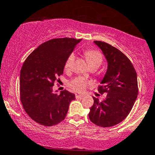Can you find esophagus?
<instances>
[{"label":"esophagus","mask_w":155,"mask_h":155,"mask_svg":"<svg viewBox=\"0 0 155 155\" xmlns=\"http://www.w3.org/2000/svg\"><path fill=\"white\" fill-rule=\"evenodd\" d=\"M82 97H83V95H82V94H76V99H80V98Z\"/></svg>","instance_id":"1"}]
</instances>
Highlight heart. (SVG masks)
Segmentation results:
<instances>
[{"label":"heart","mask_w":155,"mask_h":155,"mask_svg":"<svg viewBox=\"0 0 155 155\" xmlns=\"http://www.w3.org/2000/svg\"><path fill=\"white\" fill-rule=\"evenodd\" d=\"M85 56H86V60L89 63L91 68H96V69L99 68L102 64V60H103L102 53L98 50H93V49H89V50H86ZM75 58H76V56L73 53H71L68 55L64 64L66 70L69 71L72 69V66H73V63L75 61ZM89 85V81H87L85 78L82 77V76H78V77L74 78L68 82V86L72 90L77 92H83Z\"/></svg>","instance_id":"heart-1"}]
</instances>
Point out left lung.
<instances>
[{"label": "left lung", "mask_w": 155, "mask_h": 155, "mask_svg": "<svg viewBox=\"0 0 155 155\" xmlns=\"http://www.w3.org/2000/svg\"><path fill=\"white\" fill-rule=\"evenodd\" d=\"M94 43L108 61V69L99 86V93H107L100 102L93 97L89 118L95 125L112 127L123 121L131 112L138 93L137 73L130 60L115 47L102 41Z\"/></svg>", "instance_id": "1"}]
</instances>
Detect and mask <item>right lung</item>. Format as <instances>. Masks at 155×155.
<instances>
[{
    "instance_id": "1",
    "label": "right lung",
    "mask_w": 155,
    "mask_h": 155,
    "mask_svg": "<svg viewBox=\"0 0 155 155\" xmlns=\"http://www.w3.org/2000/svg\"><path fill=\"white\" fill-rule=\"evenodd\" d=\"M81 39L56 38L40 45L24 61L20 76V96L23 108L37 123L53 126L64 120L75 95L67 90L53 92L65 61Z\"/></svg>"
}]
</instances>
